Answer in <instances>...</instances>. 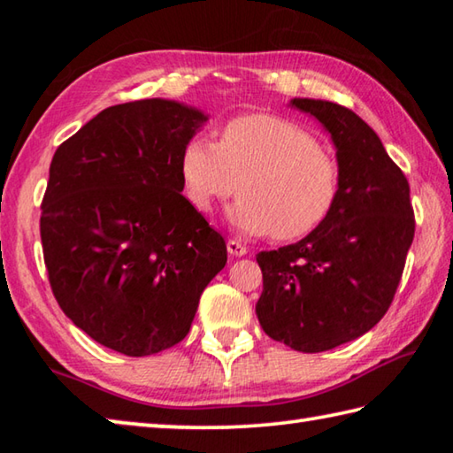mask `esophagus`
<instances>
[{
    "instance_id": "esophagus-1",
    "label": "esophagus",
    "mask_w": 453,
    "mask_h": 453,
    "mask_svg": "<svg viewBox=\"0 0 453 453\" xmlns=\"http://www.w3.org/2000/svg\"><path fill=\"white\" fill-rule=\"evenodd\" d=\"M227 251L235 257H242V256L248 254V248H245V245H242L237 240H229L227 242Z\"/></svg>"
}]
</instances>
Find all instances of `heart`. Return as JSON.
<instances>
[{
	"mask_svg": "<svg viewBox=\"0 0 453 453\" xmlns=\"http://www.w3.org/2000/svg\"><path fill=\"white\" fill-rule=\"evenodd\" d=\"M180 172L189 202L210 213L235 194L229 224L245 235L294 242L332 216L342 173L308 129L267 113L235 118L219 142L196 135L183 145Z\"/></svg>",
	"mask_w": 453,
	"mask_h": 453,
	"instance_id": "obj_1",
	"label": "heart"
}]
</instances>
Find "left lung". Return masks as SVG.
<instances>
[{"label": "left lung", "mask_w": 453, "mask_h": 453, "mask_svg": "<svg viewBox=\"0 0 453 453\" xmlns=\"http://www.w3.org/2000/svg\"><path fill=\"white\" fill-rule=\"evenodd\" d=\"M332 135L342 173L337 203L316 232L256 256L264 332L296 351L318 354L378 324L395 296L416 221L410 183L378 134L348 107L294 97Z\"/></svg>", "instance_id": "8db88e82"}]
</instances>
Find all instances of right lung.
Here are the masks:
<instances>
[{"instance_id": "1", "label": "right lung", "mask_w": 453, "mask_h": 453, "mask_svg": "<svg viewBox=\"0 0 453 453\" xmlns=\"http://www.w3.org/2000/svg\"><path fill=\"white\" fill-rule=\"evenodd\" d=\"M208 116L172 99L111 105L59 145L42 202V245L59 308L124 356L188 335L224 270V237L181 196L183 145Z\"/></svg>"}]
</instances>
